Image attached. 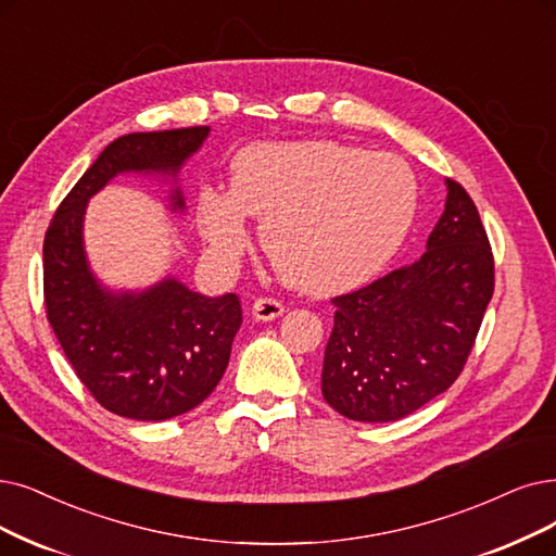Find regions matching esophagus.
<instances>
[{
	"label": "esophagus",
	"mask_w": 556,
	"mask_h": 556,
	"mask_svg": "<svg viewBox=\"0 0 556 556\" xmlns=\"http://www.w3.org/2000/svg\"><path fill=\"white\" fill-rule=\"evenodd\" d=\"M285 313V305L278 299H257L253 303V317L257 321H274L278 317H282Z\"/></svg>",
	"instance_id": "obj_1"
}]
</instances>
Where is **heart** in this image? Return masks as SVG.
<instances>
[{
    "instance_id": "1",
    "label": "heart",
    "mask_w": 556,
    "mask_h": 556,
    "mask_svg": "<svg viewBox=\"0 0 556 556\" xmlns=\"http://www.w3.org/2000/svg\"><path fill=\"white\" fill-rule=\"evenodd\" d=\"M417 210L410 166L336 141L255 143L235 154L230 189H203L198 228L235 269L251 247V216L280 276L309 294H338L381 271Z\"/></svg>"
}]
</instances>
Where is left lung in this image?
Listing matches in <instances>:
<instances>
[{"instance_id": "left-lung-1", "label": "left lung", "mask_w": 556, "mask_h": 556, "mask_svg": "<svg viewBox=\"0 0 556 556\" xmlns=\"http://www.w3.org/2000/svg\"><path fill=\"white\" fill-rule=\"evenodd\" d=\"M445 182V212L427 253L332 299L321 392L349 419L394 421L415 413L458 379L472 351L493 299L495 264L472 198L450 177Z\"/></svg>"}]
</instances>
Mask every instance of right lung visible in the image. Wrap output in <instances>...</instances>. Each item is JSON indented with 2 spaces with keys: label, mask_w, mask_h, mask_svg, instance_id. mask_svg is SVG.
Segmentation results:
<instances>
[{
  "label": "right lung",
  "mask_w": 556,
  "mask_h": 556,
  "mask_svg": "<svg viewBox=\"0 0 556 556\" xmlns=\"http://www.w3.org/2000/svg\"><path fill=\"white\" fill-rule=\"evenodd\" d=\"M210 127L137 131L111 141L63 198L42 243V290L54 336L96 402L121 417L160 421L203 404L224 376L241 326L237 294L203 296L166 276L141 292L104 287L84 251L91 198L121 173L170 177ZM170 210L185 212L180 187Z\"/></svg>",
  "instance_id": "right-lung-1"
}]
</instances>
